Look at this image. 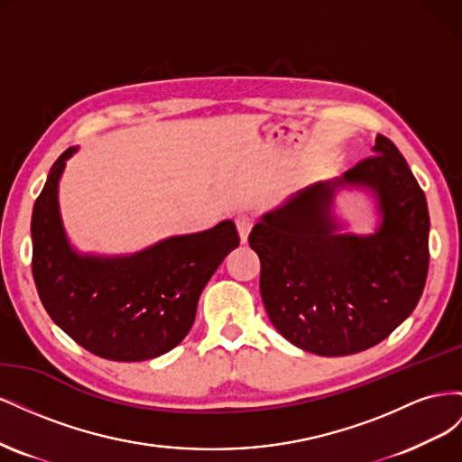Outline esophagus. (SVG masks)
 Returning <instances> with one entry per match:
<instances>
[{"label":"esophagus","instance_id":"esophagus-1","mask_svg":"<svg viewBox=\"0 0 462 462\" xmlns=\"http://www.w3.org/2000/svg\"><path fill=\"white\" fill-rule=\"evenodd\" d=\"M235 226H236V231H239L241 243H246L248 233H250V229H253V226H254V219L250 217V216H245V214L243 216H236Z\"/></svg>","mask_w":462,"mask_h":462}]
</instances>
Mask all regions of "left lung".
<instances>
[{
    "instance_id": "obj_1",
    "label": "left lung",
    "mask_w": 462,
    "mask_h": 462,
    "mask_svg": "<svg viewBox=\"0 0 462 462\" xmlns=\"http://www.w3.org/2000/svg\"><path fill=\"white\" fill-rule=\"evenodd\" d=\"M372 152L341 177L292 194L248 235L272 324L289 343L319 356L382 343L412 314L426 285L424 190L389 138L377 134ZM345 184L376 194L383 223L375 234L338 233L332 199Z\"/></svg>"
}]
</instances>
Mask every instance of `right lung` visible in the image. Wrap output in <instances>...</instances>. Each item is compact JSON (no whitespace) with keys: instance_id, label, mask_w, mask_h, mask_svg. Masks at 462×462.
Listing matches in <instances>:
<instances>
[{"instance_id":"add662e5","label":"right lung","mask_w":462,"mask_h":462,"mask_svg":"<svg viewBox=\"0 0 462 462\" xmlns=\"http://www.w3.org/2000/svg\"><path fill=\"white\" fill-rule=\"evenodd\" d=\"M67 148L51 165L34 202L32 275L42 304L88 353L117 362L165 355L187 337L200 292L219 263L239 246L235 223L170 236L131 256L79 254L61 223L58 187Z\"/></svg>"}]
</instances>
